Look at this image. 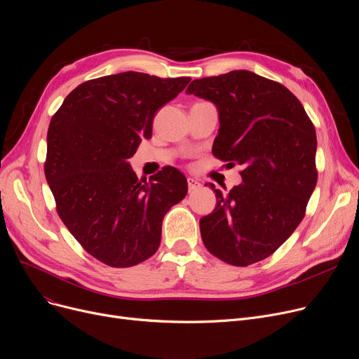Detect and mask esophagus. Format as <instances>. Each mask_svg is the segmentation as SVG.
Segmentation results:
<instances>
[{
  "instance_id": "34e87169",
  "label": "esophagus",
  "mask_w": 359,
  "mask_h": 359,
  "mask_svg": "<svg viewBox=\"0 0 359 359\" xmlns=\"http://www.w3.org/2000/svg\"><path fill=\"white\" fill-rule=\"evenodd\" d=\"M187 186H189V192H194L196 189H199V187L202 186L201 182L198 179H194V177H187Z\"/></svg>"
}]
</instances>
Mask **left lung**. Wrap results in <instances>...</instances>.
Returning a JSON list of instances; mask_svg holds the SVG:
<instances>
[{
    "label": "left lung",
    "mask_w": 359,
    "mask_h": 359,
    "mask_svg": "<svg viewBox=\"0 0 359 359\" xmlns=\"http://www.w3.org/2000/svg\"><path fill=\"white\" fill-rule=\"evenodd\" d=\"M186 93L217 106L212 154L243 167V182L229 194L210 183L217 206L199 221L202 241L222 262L249 266L271 256L306 215L317 183L314 125L285 86L246 69L194 80Z\"/></svg>",
    "instance_id": "1"
}]
</instances>
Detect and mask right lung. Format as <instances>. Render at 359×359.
Masks as SVG:
<instances>
[{
  "mask_svg": "<svg viewBox=\"0 0 359 359\" xmlns=\"http://www.w3.org/2000/svg\"><path fill=\"white\" fill-rule=\"evenodd\" d=\"M189 77L126 71L80 84L50 119L46 182L65 227L83 249L111 268L153 256L167 211L187 194L177 168L138 180L128 158L153 137L156 111Z\"/></svg>",
  "mask_w": 359,
  "mask_h": 359,
  "instance_id": "add662e5",
  "label": "right lung"
}]
</instances>
